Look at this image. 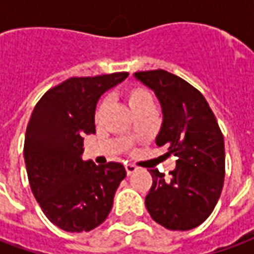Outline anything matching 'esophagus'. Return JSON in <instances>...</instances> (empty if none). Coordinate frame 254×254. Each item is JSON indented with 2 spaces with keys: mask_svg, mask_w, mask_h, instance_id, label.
Wrapping results in <instances>:
<instances>
[{
  "mask_svg": "<svg viewBox=\"0 0 254 254\" xmlns=\"http://www.w3.org/2000/svg\"><path fill=\"white\" fill-rule=\"evenodd\" d=\"M125 170H127V176H130V174H133L134 171L137 170V167L134 165H125Z\"/></svg>",
  "mask_w": 254,
  "mask_h": 254,
  "instance_id": "esophagus-1",
  "label": "esophagus"
}]
</instances>
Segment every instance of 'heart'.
Instances as JSON below:
<instances>
[{
	"label": "heart",
	"mask_w": 254,
	"mask_h": 254,
	"mask_svg": "<svg viewBox=\"0 0 254 254\" xmlns=\"http://www.w3.org/2000/svg\"><path fill=\"white\" fill-rule=\"evenodd\" d=\"M124 98H125L127 106L130 107V110L133 113H137V111L143 110V109H152L154 107V96H152V92L147 87H144V85L134 84V85L127 87L125 89V92H124ZM106 107H107L106 102H100L99 105L96 106L95 121H102V118L105 116Z\"/></svg>",
	"instance_id": "1"
}]
</instances>
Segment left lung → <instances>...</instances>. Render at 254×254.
<instances>
[{
    "mask_svg": "<svg viewBox=\"0 0 254 254\" xmlns=\"http://www.w3.org/2000/svg\"><path fill=\"white\" fill-rule=\"evenodd\" d=\"M162 106L163 122L156 145L177 156V167L166 178L149 170L152 187L145 207L156 223L169 230L194 229L211 215L224 182V140L202 94L163 69L136 72Z\"/></svg>",
    "mask_w": 254,
    "mask_h": 254,
    "instance_id": "8db88e82",
    "label": "left lung"
}]
</instances>
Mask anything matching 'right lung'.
Listing matches in <instances>:
<instances>
[{
	"mask_svg": "<svg viewBox=\"0 0 254 254\" xmlns=\"http://www.w3.org/2000/svg\"><path fill=\"white\" fill-rule=\"evenodd\" d=\"M127 74L67 78L49 89L31 114L24 141L31 190L47 219L64 231H91L103 223L127 177L121 163L96 166L81 155L85 134L95 133L98 100Z\"/></svg>",
	"mask_w": 254,
	"mask_h": 254,
	"instance_id": "add662e5",
	"label": "right lung"
}]
</instances>
